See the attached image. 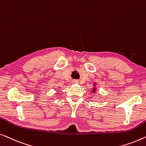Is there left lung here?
Wrapping results in <instances>:
<instances>
[{"label": "left lung", "instance_id": "8db88e82", "mask_svg": "<svg viewBox=\"0 0 146 146\" xmlns=\"http://www.w3.org/2000/svg\"><path fill=\"white\" fill-rule=\"evenodd\" d=\"M95 90H96V89H95V88H94V89H93V92H94V91H95Z\"/></svg>", "mask_w": 146, "mask_h": 146}]
</instances>
